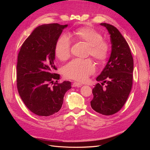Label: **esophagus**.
I'll list each match as a JSON object with an SVG mask.
<instances>
[{"instance_id":"esophagus-1","label":"esophagus","mask_w":150,"mask_h":150,"mask_svg":"<svg viewBox=\"0 0 150 150\" xmlns=\"http://www.w3.org/2000/svg\"><path fill=\"white\" fill-rule=\"evenodd\" d=\"M83 86L82 84L78 83V82H74V83H73V84H72V87H81V86Z\"/></svg>"}]
</instances>
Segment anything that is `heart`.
<instances>
[{
    "label": "heart",
    "mask_w": 150,
    "mask_h": 150,
    "mask_svg": "<svg viewBox=\"0 0 150 150\" xmlns=\"http://www.w3.org/2000/svg\"><path fill=\"white\" fill-rule=\"evenodd\" d=\"M78 41L88 45V56H92L96 62L102 63L109 56L110 46L103 40L101 33L90 27H82L73 32ZM71 41L67 35H62L57 40L54 47L56 56L61 61H66L71 56ZM95 72V67L90 58L75 59L63 68V74L68 79L83 82Z\"/></svg>",
    "instance_id": "obj_1"
}]
</instances>
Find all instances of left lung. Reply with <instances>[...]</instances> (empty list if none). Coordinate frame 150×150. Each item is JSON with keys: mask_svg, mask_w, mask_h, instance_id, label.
Masks as SVG:
<instances>
[{"mask_svg": "<svg viewBox=\"0 0 150 150\" xmlns=\"http://www.w3.org/2000/svg\"><path fill=\"white\" fill-rule=\"evenodd\" d=\"M110 34L111 54L93 89L91 106L97 112L110 116L125 105L133 85V58L128 44L115 26L101 23Z\"/></svg>", "mask_w": 150, "mask_h": 150, "instance_id": "8db88e82", "label": "left lung"}]
</instances>
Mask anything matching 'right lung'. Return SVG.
Wrapping results in <instances>:
<instances>
[{
    "instance_id": "1",
    "label": "right lung",
    "mask_w": 150,
    "mask_h": 150,
    "mask_svg": "<svg viewBox=\"0 0 150 150\" xmlns=\"http://www.w3.org/2000/svg\"><path fill=\"white\" fill-rule=\"evenodd\" d=\"M67 26L57 23L36 28L22 44L18 54L17 88L25 105L35 115L49 116L62 107L70 81L58 83L54 73V47L62 30Z\"/></svg>"
}]
</instances>
